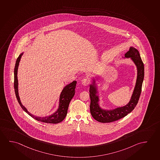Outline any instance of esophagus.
<instances>
[{
  "label": "esophagus",
  "instance_id": "34e87169",
  "mask_svg": "<svg viewBox=\"0 0 160 160\" xmlns=\"http://www.w3.org/2000/svg\"><path fill=\"white\" fill-rule=\"evenodd\" d=\"M89 83H90V81L88 78H84L82 80V84L85 86H88Z\"/></svg>",
  "mask_w": 160,
  "mask_h": 160
}]
</instances>
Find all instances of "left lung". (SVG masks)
<instances>
[{
    "instance_id": "8db88e82",
    "label": "left lung",
    "mask_w": 160,
    "mask_h": 160,
    "mask_svg": "<svg viewBox=\"0 0 160 160\" xmlns=\"http://www.w3.org/2000/svg\"><path fill=\"white\" fill-rule=\"evenodd\" d=\"M126 58H131L137 66V77L136 86L129 103L122 107L108 111L100 108L98 102L99 98L96 96V87L93 84L90 85L89 97L91 98L90 112L94 119L101 123H109L114 122L125 117L133 110L136 106L140 98L142 91V86L144 78V64L142 62L140 53L133 47H130L129 51L124 54Z\"/></svg>"
}]
</instances>
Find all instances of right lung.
Listing matches in <instances>:
<instances>
[{
  "label": "right lung",
  "instance_id": "right-lung-1",
  "mask_svg": "<svg viewBox=\"0 0 160 160\" xmlns=\"http://www.w3.org/2000/svg\"><path fill=\"white\" fill-rule=\"evenodd\" d=\"M23 55V53L20 54L18 58L17 59L16 63H15V68H14V87L15 90V93L17 99L18 100V103L20 104L22 108L30 116L33 118L34 119L37 120L38 121L44 122V123H58L62 122L63 120L66 115L67 114L68 108L69 104L70 102L73 97L75 94V88L76 86L77 82H72V83L67 85L64 88L63 91H62L60 98H59V108L57 111L52 114L49 116L45 117H39L34 116L33 114H31L26 108L23 106L21 103L20 98L18 94V79H17V72H18V66L19 63L20 62L21 57Z\"/></svg>",
  "mask_w": 160,
  "mask_h": 160
}]
</instances>
